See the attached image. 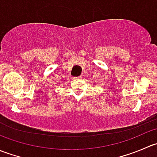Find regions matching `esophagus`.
I'll list each match as a JSON object with an SVG mask.
<instances>
[{
	"label": "esophagus",
	"instance_id": "1",
	"mask_svg": "<svg viewBox=\"0 0 157 157\" xmlns=\"http://www.w3.org/2000/svg\"><path fill=\"white\" fill-rule=\"evenodd\" d=\"M82 77H82V76H79V77H76V78H77V79H81Z\"/></svg>",
	"mask_w": 157,
	"mask_h": 157
}]
</instances>
